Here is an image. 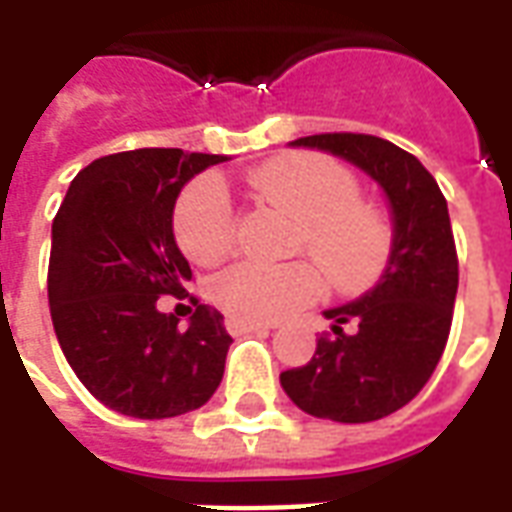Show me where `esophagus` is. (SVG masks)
Here are the masks:
<instances>
[{
  "label": "esophagus",
  "mask_w": 512,
  "mask_h": 512,
  "mask_svg": "<svg viewBox=\"0 0 512 512\" xmlns=\"http://www.w3.org/2000/svg\"><path fill=\"white\" fill-rule=\"evenodd\" d=\"M224 329L233 334V337H241V334H252V332H268L271 326L268 323H252V321H241V318H227L224 321Z\"/></svg>",
  "instance_id": "obj_1"
}]
</instances>
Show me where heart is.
Masks as SVG:
<instances>
[{
    "mask_svg": "<svg viewBox=\"0 0 512 512\" xmlns=\"http://www.w3.org/2000/svg\"><path fill=\"white\" fill-rule=\"evenodd\" d=\"M252 189L299 219L296 249L312 260L279 266L238 260L213 279L211 296L227 315L252 323L288 318L323 293V267L340 290H362L384 274L392 255V227L376 205L359 200V180L348 167L318 153H288L249 175ZM180 249L194 263H216L235 241V208L222 180L189 183L172 216Z\"/></svg>",
    "mask_w": 512,
    "mask_h": 512,
    "instance_id": "obj_1",
    "label": "heart"
}]
</instances>
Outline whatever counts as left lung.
I'll use <instances>...</instances> for the list:
<instances>
[{"label": "left lung", "mask_w": 512, "mask_h": 512, "mask_svg": "<svg viewBox=\"0 0 512 512\" xmlns=\"http://www.w3.org/2000/svg\"><path fill=\"white\" fill-rule=\"evenodd\" d=\"M359 167L384 189L392 211V255L373 288L323 315L321 337L304 367L279 384L312 417L373 422L419 395L450 337L458 293V255L447 200L419 158L370 134H315L290 142ZM343 322H356L345 335Z\"/></svg>", "instance_id": "1"}]
</instances>
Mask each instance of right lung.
Returning <instances> with one entry per match:
<instances>
[{"instance_id":"right-lung-1","label":"right lung","mask_w":512,"mask_h":512,"mask_svg":"<svg viewBox=\"0 0 512 512\" xmlns=\"http://www.w3.org/2000/svg\"><path fill=\"white\" fill-rule=\"evenodd\" d=\"M227 156L142 147L95 158L51 224L49 307L73 373L104 406L136 419L180 417L222 384L233 337L194 299L189 329L161 296H183L189 260L175 244L180 189Z\"/></svg>"}]
</instances>
